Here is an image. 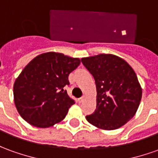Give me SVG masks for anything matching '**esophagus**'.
Instances as JSON below:
<instances>
[{
  "label": "esophagus",
  "instance_id": "1",
  "mask_svg": "<svg viewBox=\"0 0 158 158\" xmlns=\"http://www.w3.org/2000/svg\"><path fill=\"white\" fill-rule=\"evenodd\" d=\"M85 96H84V97H82V98H79V100H78V101H79V103H81V102H84V101H85Z\"/></svg>",
  "mask_w": 158,
  "mask_h": 158
}]
</instances>
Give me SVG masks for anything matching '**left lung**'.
<instances>
[{"instance_id":"8db88e82","label":"left lung","mask_w":158,"mask_h":158,"mask_svg":"<svg viewBox=\"0 0 158 158\" xmlns=\"http://www.w3.org/2000/svg\"><path fill=\"white\" fill-rule=\"evenodd\" d=\"M81 61L97 87V109L86 120L102 130L120 128L134 116L140 103L142 88L135 72L125 60L111 54L84 57Z\"/></svg>"}]
</instances>
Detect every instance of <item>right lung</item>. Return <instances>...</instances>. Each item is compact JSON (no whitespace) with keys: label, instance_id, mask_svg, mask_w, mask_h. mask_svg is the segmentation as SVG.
I'll return each mask as SVG.
<instances>
[{"label":"right lung","instance_id":"add662e5","mask_svg":"<svg viewBox=\"0 0 158 158\" xmlns=\"http://www.w3.org/2000/svg\"><path fill=\"white\" fill-rule=\"evenodd\" d=\"M79 64V58L56 52L44 53L31 60L14 85V103L20 116L40 128L62 121L74 104L64 87Z\"/></svg>","mask_w":158,"mask_h":158}]
</instances>
